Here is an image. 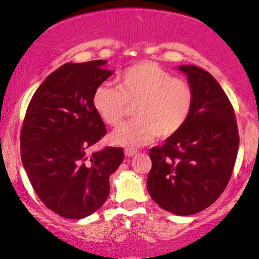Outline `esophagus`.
<instances>
[{"label":"esophagus","instance_id":"obj_1","mask_svg":"<svg viewBox=\"0 0 259 259\" xmlns=\"http://www.w3.org/2000/svg\"><path fill=\"white\" fill-rule=\"evenodd\" d=\"M124 153H126V155H128V157H132V155H135L136 153H137V149L126 148V149H124Z\"/></svg>","mask_w":259,"mask_h":259}]
</instances>
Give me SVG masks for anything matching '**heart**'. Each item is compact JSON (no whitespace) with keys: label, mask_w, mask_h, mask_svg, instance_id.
Returning a JSON list of instances; mask_svg holds the SVG:
<instances>
[{"label":"heart","mask_w":259,"mask_h":259,"mask_svg":"<svg viewBox=\"0 0 259 259\" xmlns=\"http://www.w3.org/2000/svg\"><path fill=\"white\" fill-rule=\"evenodd\" d=\"M117 86L102 84L93 94L94 110L111 127L121 126L135 106L130 123L115 131L113 143L135 148L159 137L170 138L182 131L193 112V86L153 62L128 66L116 79Z\"/></svg>","instance_id":"heart-1"}]
</instances>
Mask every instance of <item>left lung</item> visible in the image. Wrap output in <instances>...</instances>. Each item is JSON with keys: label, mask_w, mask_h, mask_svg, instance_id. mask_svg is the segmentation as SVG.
Wrapping results in <instances>:
<instances>
[{"label": "left lung", "mask_w": 259, "mask_h": 259, "mask_svg": "<svg viewBox=\"0 0 259 259\" xmlns=\"http://www.w3.org/2000/svg\"><path fill=\"white\" fill-rule=\"evenodd\" d=\"M179 70L193 86V112L180 132L151 149L147 188L164 210L188 216L205 210L224 193L240 136L232 105L215 77L195 65Z\"/></svg>", "instance_id": "left-lung-1"}]
</instances>
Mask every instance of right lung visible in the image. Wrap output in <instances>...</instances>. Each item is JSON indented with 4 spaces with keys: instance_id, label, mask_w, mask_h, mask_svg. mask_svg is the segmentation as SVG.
I'll list each match as a JSON object with an SVG mask.
<instances>
[{
    "instance_id": "1",
    "label": "right lung",
    "mask_w": 259,
    "mask_h": 259,
    "mask_svg": "<svg viewBox=\"0 0 259 259\" xmlns=\"http://www.w3.org/2000/svg\"><path fill=\"white\" fill-rule=\"evenodd\" d=\"M106 60L60 66L30 100L21 130V158L37 195L49 210L79 220L95 212L110 194L108 178L123 162V149L89 154L107 133L93 94L112 70Z\"/></svg>"
}]
</instances>
